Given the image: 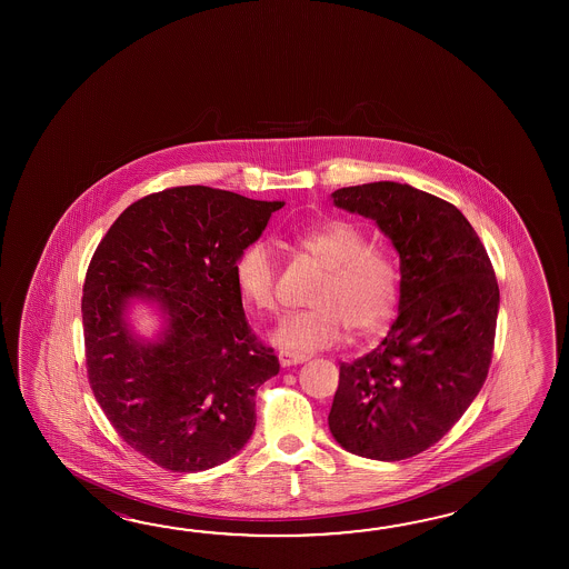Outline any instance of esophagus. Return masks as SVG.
I'll return each mask as SVG.
<instances>
[{"mask_svg":"<svg viewBox=\"0 0 569 569\" xmlns=\"http://www.w3.org/2000/svg\"><path fill=\"white\" fill-rule=\"evenodd\" d=\"M309 356H302V353H295V351L282 350L279 353L280 366L289 368V366H297V363L307 362Z\"/></svg>","mask_w":569,"mask_h":569,"instance_id":"obj_1","label":"esophagus"}]
</instances>
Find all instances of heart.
<instances>
[{
	"label": "heart",
	"instance_id": "obj_1",
	"mask_svg": "<svg viewBox=\"0 0 569 569\" xmlns=\"http://www.w3.org/2000/svg\"><path fill=\"white\" fill-rule=\"evenodd\" d=\"M292 246L326 270L309 302L311 309L280 321L274 341L284 350H326L343 339L375 336L390 323L400 299V270L395 256L368 246V236L348 219H331L292 236ZM233 280L248 307L258 313L279 311V260L267 242L243 248Z\"/></svg>",
	"mask_w": 569,
	"mask_h": 569
}]
</instances>
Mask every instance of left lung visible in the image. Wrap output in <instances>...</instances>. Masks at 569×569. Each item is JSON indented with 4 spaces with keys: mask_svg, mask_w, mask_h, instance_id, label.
I'll use <instances>...</instances> for the list:
<instances>
[{
    "mask_svg": "<svg viewBox=\"0 0 569 569\" xmlns=\"http://www.w3.org/2000/svg\"><path fill=\"white\" fill-rule=\"evenodd\" d=\"M400 256L399 317L376 350L339 366L329 429L341 448L399 461L436 446L478 397L495 351L498 282L460 209L411 184L338 189Z\"/></svg>",
    "mask_w": 569,
    "mask_h": 569,
    "instance_id": "obj_1",
    "label": "left lung"
}]
</instances>
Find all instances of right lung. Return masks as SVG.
Returning <instances> with one entry per match:
<instances>
[{
	"instance_id": "add662e5",
	"label": "right lung",
	"mask_w": 569,
	"mask_h": 569,
	"mask_svg": "<svg viewBox=\"0 0 569 569\" xmlns=\"http://www.w3.org/2000/svg\"><path fill=\"white\" fill-rule=\"evenodd\" d=\"M282 206L203 184L164 189L128 207L89 262V385L118 436L164 470H209L254 431L256 390L280 363L248 326L233 264ZM132 298L168 315L157 345L124 323Z\"/></svg>"
}]
</instances>
